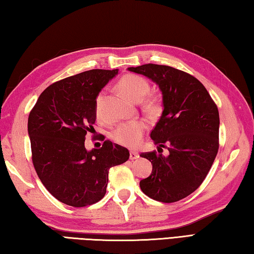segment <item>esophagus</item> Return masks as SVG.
I'll list each match as a JSON object with an SVG mask.
<instances>
[{
  "mask_svg": "<svg viewBox=\"0 0 254 254\" xmlns=\"http://www.w3.org/2000/svg\"><path fill=\"white\" fill-rule=\"evenodd\" d=\"M139 158V153L136 152V151H130V153H129V159L130 160H136Z\"/></svg>",
  "mask_w": 254,
  "mask_h": 254,
  "instance_id": "obj_1",
  "label": "esophagus"
}]
</instances>
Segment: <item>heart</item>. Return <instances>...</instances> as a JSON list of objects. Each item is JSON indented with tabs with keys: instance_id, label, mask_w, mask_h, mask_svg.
<instances>
[{
	"instance_id": "1",
	"label": "heart",
	"mask_w": 254,
	"mask_h": 254,
	"mask_svg": "<svg viewBox=\"0 0 254 254\" xmlns=\"http://www.w3.org/2000/svg\"><path fill=\"white\" fill-rule=\"evenodd\" d=\"M118 87L129 100L132 102H142L149 92L150 85L142 76L136 74L124 75L118 82ZM104 100V93H100L95 101V112L97 116L102 114V104ZM144 110L149 114L156 113L159 110V102L156 97H149L144 101ZM147 130L146 123L142 121H132L121 124L113 131L112 137L117 143L124 147L136 148L141 142L143 134Z\"/></svg>"
}]
</instances>
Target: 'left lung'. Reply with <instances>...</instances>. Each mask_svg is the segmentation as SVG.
I'll list each match as a JSON object with an SVG mask.
<instances>
[{"label": "left lung", "mask_w": 254, "mask_h": 254, "mask_svg": "<svg viewBox=\"0 0 254 254\" xmlns=\"http://www.w3.org/2000/svg\"><path fill=\"white\" fill-rule=\"evenodd\" d=\"M156 83L162 93V115L150 133L158 152L167 146L169 156L141 153L152 172L140 181L150 198L162 203L182 199L203 183L218 152L219 113L200 82L172 66L142 64L128 68Z\"/></svg>", "instance_id": "obj_1"}]
</instances>
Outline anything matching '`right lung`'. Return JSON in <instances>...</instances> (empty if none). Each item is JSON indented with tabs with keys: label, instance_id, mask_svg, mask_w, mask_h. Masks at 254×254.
I'll list each match as a JSON object with an SVG mask.
<instances>
[{
	"label": "right lung",
	"instance_id": "obj_1",
	"mask_svg": "<svg viewBox=\"0 0 254 254\" xmlns=\"http://www.w3.org/2000/svg\"><path fill=\"white\" fill-rule=\"evenodd\" d=\"M115 70H90L48 86L28 117L33 163L41 183L61 203L84 207L106 193L108 171L126 162L128 149L106 140L86 150L85 134L96 120L95 101Z\"/></svg>",
	"mask_w": 254,
	"mask_h": 254
}]
</instances>
